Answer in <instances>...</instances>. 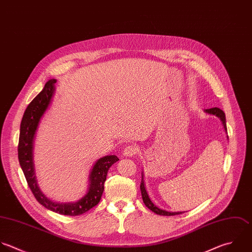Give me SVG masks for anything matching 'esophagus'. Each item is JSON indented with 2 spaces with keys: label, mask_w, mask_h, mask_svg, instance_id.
I'll list each match as a JSON object with an SVG mask.
<instances>
[{
  "label": "esophagus",
  "mask_w": 252,
  "mask_h": 252,
  "mask_svg": "<svg viewBox=\"0 0 252 252\" xmlns=\"http://www.w3.org/2000/svg\"><path fill=\"white\" fill-rule=\"evenodd\" d=\"M137 148L135 146H126L124 151H123V154L124 156L126 157H132L134 156L136 153H137Z\"/></svg>",
  "instance_id": "esophagus-1"
}]
</instances>
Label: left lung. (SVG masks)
<instances>
[{"instance_id": "1", "label": "left lung", "mask_w": 252, "mask_h": 252, "mask_svg": "<svg viewBox=\"0 0 252 252\" xmlns=\"http://www.w3.org/2000/svg\"><path fill=\"white\" fill-rule=\"evenodd\" d=\"M206 114H209V115H214L216 117H218L222 124H223V126H224V129L225 131L227 132V126H226V116H225V113L219 109V108H212V109H207L204 111ZM229 138V137H228ZM142 179H141V184H140V190H141V195H142V200L144 202V204L146 205V207H148L152 212L158 214V215H162V216H174V215H180V214H183L185 213L184 212H171V211H166L164 209H160L159 207H157L152 201L151 199L149 198V195L146 191V189H145V184H144V174L142 172V175H141Z\"/></svg>"}]
</instances>
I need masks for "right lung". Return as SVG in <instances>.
Returning a JSON list of instances; mask_svg holds the SVG:
<instances>
[{"label": "right lung", "mask_w": 252, "mask_h": 252, "mask_svg": "<svg viewBox=\"0 0 252 252\" xmlns=\"http://www.w3.org/2000/svg\"><path fill=\"white\" fill-rule=\"evenodd\" d=\"M56 82L57 80L54 78L48 80L42 91L30 102L23 114L17 148L18 161L33 195L41 205L48 210L61 215L78 216L87 212L99 203L104 191V184L108 171L112 165L119 161V158L116 155H107L99 158L94 163L88 177L87 191L77 201L65 203L57 202L43 193L38 186L35 175L33 145L39 123L52 103L56 90Z\"/></svg>", "instance_id": "obj_1"}]
</instances>
